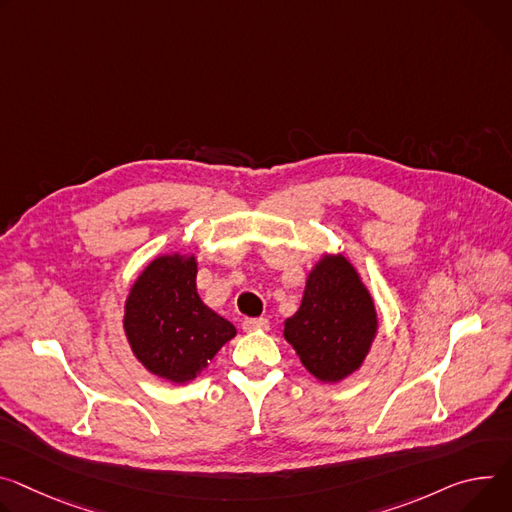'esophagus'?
<instances>
[{
    "mask_svg": "<svg viewBox=\"0 0 512 512\" xmlns=\"http://www.w3.org/2000/svg\"><path fill=\"white\" fill-rule=\"evenodd\" d=\"M243 331L245 333H263L269 331V320L267 318H247L243 322Z\"/></svg>",
    "mask_w": 512,
    "mask_h": 512,
    "instance_id": "obj_1",
    "label": "esophagus"
}]
</instances>
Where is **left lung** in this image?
Here are the masks:
<instances>
[{
    "label": "left lung",
    "instance_id": "8db88e82",
    "mask_svg": "<svg viewBox=\"0 0 512 512\" xmlns=\"http://www.w3.org/2000/svg\"><path fill=\"white\" fill-rule=\"evenodd\" d=\"M380 329L374 296L343 253H322L306 275L300 308L284 322L308 374L337 384L363 365Z\"/></svg>",
    "mask_w": 512,
    "mask_h": 512
}]
</instances>
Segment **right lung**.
Wrapping results in <instances>:
<instances>
[{"instance_id": "right-lung-1", "label": "right lung", "mask_w": 512, "mask_h": 512, "mask_svg": "<svg viewBox=\"0 0 512 512\" xmlns=\"http://www.w3.org/2000/svg\"><path fill=\"white\" fill-rule=\"evenodd\" d=\"M198 257L163 253L136 275L124 300L122 329L149 374L188 384L237 335L235 324L206 306L196 288Z\"/></svg>"}]
</instances>
